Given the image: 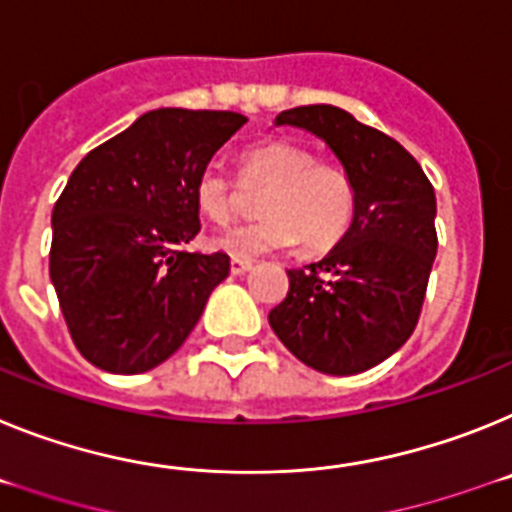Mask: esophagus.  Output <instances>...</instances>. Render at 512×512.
<instances>
[{
    "label": "esophagus",
    "mask_w": 512,
    "mask_h": 512,
    "mask_svg": "<svg viewBox=\"0 0 512 512\" xmlns=\"http://www.w3.org/2000/svg\"><path fill=\"white\" fill-rule=\"evenodd\" d=\"M250 268L252 260H242V257H234V260H231V273L234 275H244Z\"/></svg>",
    "instance_id": "esophagus-1"
}]
</instances>
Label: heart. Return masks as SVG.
<instances>
[{
	"mask_svg": "<svg viewBox=\"0 0 512 512\" xmlns=\"http://www.w3.org/2000/svg\"><path fill=\"white\" fill-rule=\"evenodd\" d=\"M244 180L260 188L262 219L242 224L211 239L213 250L231 257L268 255L299 239L309 255L332 250L355 216V182L340 164L317 162L314 151L288 141H265L244 151ZM195 206L213 224H226L234 216V182L208 164L195 177Z\"/></svg>",
	"mask_w": 512,
	"mask_h": 512,
	"instance_id": "obj_1",
	"label": "heart"
}]
</instances>
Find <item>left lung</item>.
I'll return each instance as SVG.
<instances>
[{
  "label": "left lung",
  "instance_id": "left-lung-1",
  "mask_svg": "<svg viewBox=\"0 0 512 512\" xmlns=\"http://www.w3.org/2000/svg\"><path fill=\"white\" fill-rule=\"evenodd\" d=\"M275 126L301 128L335 154L355 182V216L322 260L288 270L268 322L314 371H368L410 340L420 317L438 250L435 190L410 151L348 110L304 105Z\"/></svg>",
  "mask_w": 512,
  "mask_h": 512
}]
</instances>
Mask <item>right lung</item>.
Here are the masks:
<instances>
[{"label":"right lung","instance_id":"obj_1","mask_svg":"<svg viewBox=\"0 0 512 512\" xmlns=\"http://www.w3.org/2000/svg\"><path fill=\"white\" fill-rule=\"evenodd\" d=\"M244 123L229 110H151L71 172L51 216V283L92 366L157 368L229 275L224 252L182 247L201 231L195 177Z\"/></svg>","mask_w":512,"mask_h":512}]
</instances>
